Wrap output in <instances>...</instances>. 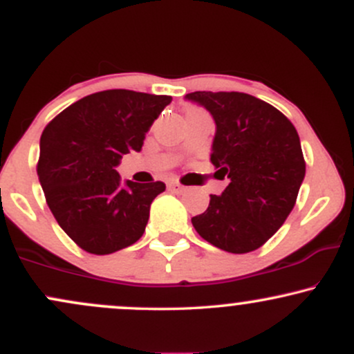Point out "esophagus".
<instances>
[{
	"mask_svg": "<svg viewBox=\"0 0 354 354\" xmlns=\"http://www.w3.org/2000/svg\"><path fill=\"white\" fill-rule=\"evenodd\" d=\"M168 189L176 191V193H181V191H185V186H181L180 183H176V181H171V183H168Z\"/></svg>",
	"mask_w": 354,
	"mask_h": 354,
	"instance_id": "esophagus-1",
	"label": "esophagus"
}]
</instances>
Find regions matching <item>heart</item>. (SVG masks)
<instances>
[{
    "label": "heart",
    "instance_id": "1",
    "mask_svg": "<svg viewBox=\"0 0 354 354\" xmlns=\"http://www.w3.org/2000/svg\"><path fill=\"white\" fill-rule=\"evenodd\" d=\"M196 109H198V108H193V109H189V111H196Z\"/></svg>",
    "mask_w": 354,
    "mask_h": 354
}]
</instances>
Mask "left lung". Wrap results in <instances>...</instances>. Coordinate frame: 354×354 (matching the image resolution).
Listing matches in <instances>:
<instances>
[{"instance_id":"obj_1","label":"left lung","mask_w":354,"mask_h":354,"mask_svg":"<svg viewBox=\"0 0 354 354\" xmlns=\"http://www.w3.org/2000/svg\"><path fill=\"white\" fill-rule=\"evenodd\" d=\"M186 100L213 116L216 135L211 163L218 180L230 178L219 196L191 218L203 239L228 253L258 250L283 226L304 180L296 128L266 101L238 91H194Z\"/></svg>"}]
</instances>
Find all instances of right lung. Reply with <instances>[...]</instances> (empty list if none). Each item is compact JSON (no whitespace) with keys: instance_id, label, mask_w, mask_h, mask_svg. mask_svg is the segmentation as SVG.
<instances>
[{"instance_id":"right-lung-1","label":"right lung","mask_w":354,"mask_h":354,"mask_svg":"<svg viewBox=\"0 0 354 354\" xmlns=\"http://www.w3.org/2000/svg\"><path fill=\"white\" fill-rule=\"evenodd\" d=\"M171 96L106 89L84 96L44 128L38 178L53 216L81 250L109 254L143 236L165 183L121 181L123 154L140 151Z\"/></svg>"}]
</instances>
